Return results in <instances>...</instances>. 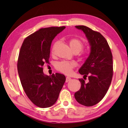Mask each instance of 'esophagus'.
Instances as JSON below:
<instances>
[{
    "mask_svg": "<svg viewBox=\"0 0 128 128\" xmlns=\"http://www.w3.org/2000/svg\"><path fill=\"white\" fill-rule=\"evenodd\" d=\"M71 80V78L70 77H66V82H69V81H70Z\"/></svg>",
    "mask_w": 128,
    "mask_h": 128,
    "instance_id": "esophagus-1",
    "label": "esophagus"
}]
</instances>
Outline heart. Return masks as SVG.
I'll use <instances>...</instances> for the list:
<instances>
[{
    "instance_id": "b5f03b06",
    "label": "heart",
    "mask_w": 128,
    "mask_h": 128,
    "mask_svg": "<svg viewBox=\"0 0 128 128\" xmlns=\"http://www.w3.org/2000/svg\"><path fill=\"white\" fill-rule=\"evenodd\" d=\"M59 41H56L54 43L51 48V54L54 55L56 46H58ZM69 43L70 47L74 52H80L85 47L84 43L79 38H72L69 40ZM76 66V64L73 62L68 61H61L56 64L55 68L58 71L66 74H70L72 73L73 69Z\"/></svg>"
}]
</instances>
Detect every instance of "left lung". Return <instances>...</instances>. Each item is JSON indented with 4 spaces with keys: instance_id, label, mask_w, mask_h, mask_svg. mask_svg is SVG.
Wrapping results in <instances>:
<instances>
[{
    "instance_id": "obj_1",
    "label": "left lung",
    "mask_w": 128,
    "mask_h": 128,
    "mask_svg": "<svg viewBox=\"0 0 128 128\" xmlns=\"http://www.w3.org/2000/svg\"><path fill=\"white\" fill-rule=\"evenodd\" d=\"M83 31L91 46V52L79 73L81 86L74 97L81 104L90 107L98 103L107 93L113 76V60L111 48L106 38L98 32L84 25L76 26ZM88 77L89 82L84 81Z\"/></svg>"
}]
</instances>
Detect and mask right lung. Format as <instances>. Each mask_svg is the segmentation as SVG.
I'll return each instance as SVG.
<instances>
[{"label":"right lung","instance_id":"right-lung-1","mask_svg":"<svg viewBox=\"0 0 128 128\" xmlns=\"http://www.w3.org/2000/svg\"><path fill=\"white\" fill-rule=\"evenodd\" d=\"M65 28H41L28 36L21 47L17 61L19 77L28 98L38 107L54 104L66 81L64 74L45 76L43 72V65L50 62L52 41Z\"/></svg>","mask_w":128,"mask_h":128}]
</instances>
